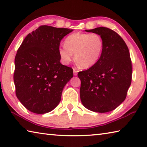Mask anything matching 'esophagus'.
Wrapping results in <instances>:
<instances>
[{"instance_id":"34e87169","label":"esophagus","mask_w":147,"mask_h":147,"mask_svg":"<svg viewBox=\"0 0 147 147\" xmlns=\"http://www.w3.org/2000/svg\"><path fill=\"white\" fill-rule=\"evenodd\" d=\"M78 71L76 69H75V68L73 69V73H74V76H76L77 75V74H78Z\"/></svg>"}]
</instances>
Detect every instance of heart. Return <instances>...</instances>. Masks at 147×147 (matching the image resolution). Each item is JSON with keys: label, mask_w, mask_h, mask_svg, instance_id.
<instances>
[{"label": "heart", "mask_w": 147, "mask_h": 147, "mask_svg": "<svg viewBox=\"0 0 147 147\" xmlns=\"http://www.w3.org/2000/svg\"><path fill=\"white\" fill-rule=\"evenodd\" d=\"M103 40L97 34L77 32L69 35L64 41V47L58 49L59 56L65 64L74 59L81 68H88L98 61L102 52Z\"/></svg>", "instance_id": "heart-1"}]
</instances>
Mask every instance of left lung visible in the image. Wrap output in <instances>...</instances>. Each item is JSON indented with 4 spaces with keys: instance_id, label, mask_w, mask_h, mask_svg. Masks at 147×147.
<instances>
[{
    "instance_id": "obj_1",
    "label": "left lung",
    "mask_w": 147,
    "mask_h": 147,
    "mask_svg": "<svg viewBox=\"0 0 147 147\" xmlns=\"http://www.w3.org/2000/svg\"><path fill=\"white\" fill-rule=\"evenodd\" d=\"M100 35L104 46L100 58L86 71L79 72L81 102L92 111L109 112L125 100L131 82L130 53L123 38L106 27L85 30Z\"/></svg>"
}]
</instances>
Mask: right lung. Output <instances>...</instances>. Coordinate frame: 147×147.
<instances>
[{"label":"right lung","mask_w":147,"mask_h":147,"mask_svg":"<svg viewBox=\"0 0 147 147\" xmlns=\"http://www.w3.org/2000/svg\"><path fill=\"white\" fill-rule=\"evenodd\" d=\"M73 30L43 25L28 34L15 58L13 80L21 104L34 113L50 112L58 105L73 69L60 63L62 39Z\"/></svg>","instance_id":"1"}]
</instances>
